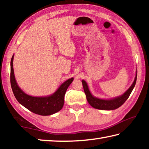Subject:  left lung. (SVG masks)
<instances>
[{"mask_svg":"<svg viewBox=\"0 0 149 149\" xmlns=\"http://www.w3.org/2000/svg\"><path fill=\"white\" fill-rule=\"evenodd\" d=\"M137 72L136 71L135 79L133 81L132 85L129 87V89L126 91L123 95L116 97L111 98V99H100V98L95 97L91 92L90 91L87 82L84 79H82L81 81L87 101L92 107L99 110H112L117 109V108L120 107L125 102V100L129 98L131 93L132 92L133 88L135 85L136 81H137Z\"/></svg>","mask_w":149,"mask_h":149,"instance_id":"left-lung-1","label":"left lung"}]
</instances>
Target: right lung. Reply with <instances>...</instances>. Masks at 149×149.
Returning <instances> with one entry per match:
<instances>
[{"label":"right lung","mask_w":149,"mask_h":149,"mask_svg":"<svg viewBox=\"0 0 149 149\" xmlns=\"http://www.w3.org/2000/svg\"><path fill=\"white\" fill-rule=\"evenodd\" d=\"M14 56V54L10 62V83L12 91L19 104L35 114L41 116L54 114L61 110L64 106L65 93L74 78H70L62 83L56 91L50 95L35 97L27 95L19 87L16 80L13 68Z\"/></svg>","instance_id":"right-lung-1"}]
</instances>
